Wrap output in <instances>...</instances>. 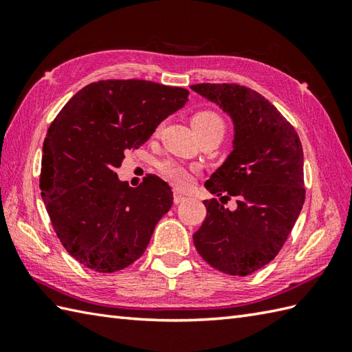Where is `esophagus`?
I'll return each instance as SVG.
<instances>
[{"label":"esophagus","instance_id":"34e87169","mask_svg":"<svg viewBox=\"0 0 352 352\" xmlns=\"http://www.w3.org/2000/svg\"><path fill=\"white\" fill-rule=\"evenodd\" d=\"M184 199H186V195H184V193L178 192V190H174V203H175V204H182Z\"/></svg>","mask_w":352,"mask_h":352}]
</instances>
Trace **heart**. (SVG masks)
Listing matches in <instances>:
<instances>
[{
	"mask_svg": "<svg viewBox=\"0 0 352 352\" xmlns=\"http://www.w3.org/2000/svg\"><path fill=\"white\" fill-rule=\"evenodd\" d=\"M192 125L197 133L207 130H218L222 133V136L223 133H226V122H223V119L216 113V111L212 110H201L198 113L193 115ZM157 133H159V130H157ZM160 172L169 183L175 186V188L184 189L189 188L192 184L193 174L197 172V166H186V164L168 160L160 164Z\"/></svg>",
	"mask_w": 352,
	"mask_h": 352,
	"instance_id": "b5f03b06",
	"label": "heart"
}]
</instances>
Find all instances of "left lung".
Returning <instances> with one entry per match:
<instances>
[{"label":"left lung","mask_w":352,"mask_h":352,"mask_svg":"<svg viewBox=\"0 0 352 352\" xmlns=\"http://www.w3.org/2000/svg\"><path fill=\"white\" fill-rule=\"evenodd\" d=\"M230 115L233 151L206 182L216 198L206 199L207 216L193 243L212 267L245 276L267 265L283 248L305 199L304 154L300 136L274 104L241 85L190 86Z\"/></svg>","instance_id":"obj_1"}]
</instances>
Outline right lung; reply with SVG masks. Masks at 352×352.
Returning a JSON list of instances; mask_svg holds the SVG:
<instances>
[{
	"label": "right lung",
	"mask_w": 352,
	"mask_h": 352,
	"mask_svg": "<svg viewBox=\"0 0 352 352\" xmlns=\"http://www.w3.org/2000/svg\"><path fill=\"white\" fill-rule=\"evenodd\" d=\"M188 96L183 87L153 81L101 80L78 91L51 122L41 195L57 237L81 265L110 274L145 252L172 190L155 175L130 188L116 168Z\"/></svg>",
	"instance_id": "obj_1"
}]
</instances>
